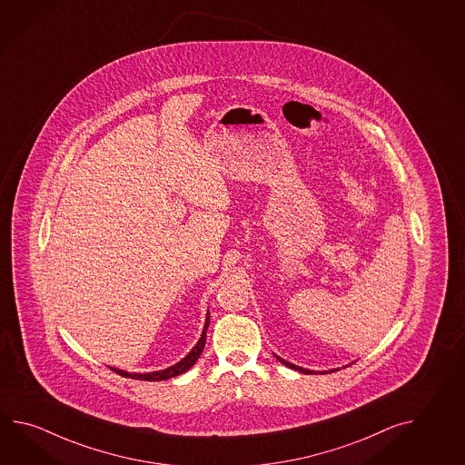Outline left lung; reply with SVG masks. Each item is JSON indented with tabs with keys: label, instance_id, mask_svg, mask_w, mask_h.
Segmentation results:
<instances>
[{
	"label": "left lung",
	"instance_id": "1",
	"mask_svg": "<svg viewBox=\"0 0 465 465\" xmlns=\"http://www.w3.org/2000/svg\"><path fill=\"white\" fill-rule=\"evenodd\" d=\"M278 358V356H276ZM278 361H282L283 364H286L288 368H292V370L294 371H300V372H304V374H312V371L303 370V368H298V366H294V364H292V362H286V361L282 360V358H278Z\"/></svg>",
	"mask_w": 465,
	"mask_h": 465
}]
</instances>
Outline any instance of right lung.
Masks as SVG:
<instances>
[{
    "mask_svg": "<svg viewBox=\"0 0 465 465\" xmlns=\"http://www.w3.org/2000/svg\"><path fill=\"white\" fill-rule=\"evenodd\" d=\"M209 322L210 316H207V322H205V326H203V332H202V336H200L199 342H197V344L193 346V350L190 351L189 354H187L183 360L179 361L175 366H171V368H167V370L157 371V372H147V374H131V372H125V371L121 370L113 371H115L117 374H121L124 378H133V380L139 381H163L173 378V376H179L182 372L189 371L190 368L195 364V361L199 360L202 351L205 348V342H207Z\"/></svg>",
    "mask_w": 465,
    "mask_h": 465,
    "instance_id": "right-lung-1",
    "label": "right lung"
}]
</instances>
